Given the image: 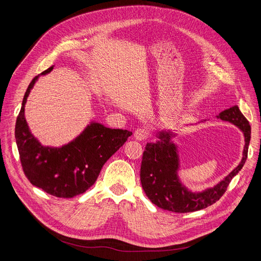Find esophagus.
Returning <instances> with one entry per match:
<instances>
[{
    "instance_id": "esophagus-1",
    "label": "esophagus",
    "mask_w": 261,
    "mask_h": 261,
    "mask_svg": "<svg viewBox=\"0 0 261 261\" xmlns=\"http://www.w3.org/2000/svg\"><path fill=\"white\" fill-rule=\"evenodd\" d=\"M147 136H148V130L145 127H140L138 129H136V132L134 134L135 139L138 140V141L146 139Z\"/></svg>"
}]
</instances>
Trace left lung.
Masks as SVG:
<instances>
[{
	"label": "left lung",
	"instance_id": "8db88e82",
	"mask_svg": "<svg viewBox=\"0 0 261 261\" xmlns=\"http://www.w3.org/2000/svg\"><path fill=\"white\" fill-rule=\"evenodd\" d=\"M216 118L231 123L242 132L244 146L239 165L214 187L192 191L186 187L179 177L178 145L173 141L177 134L171 129L158 132L157 141L147 142L145 145L140 169L142 188L153 204L173 213H192L213 205L224 194L232 177L245 164L251 140V126L237 105L222 111ZM203 121L206 120L201 122Z\"/></svg>",
	"mask_w": 261,
	"mask_h": 261
}]
</instances>
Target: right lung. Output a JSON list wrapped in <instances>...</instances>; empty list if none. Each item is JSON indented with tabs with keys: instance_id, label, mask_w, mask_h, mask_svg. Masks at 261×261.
Returning a JSON list of instances; mask_svg holds the SVG:
<instances>
[{
	"instance_id": "obj_1",
	"label": "right lung",
	"mask_w": 261,
	"mask_h": 261,
	"mask_svg": "<svg viewBox=\"0 0 261 261\" xmlns=\"http://www.w3.org/2000/svg\"><path fill=\"white\" fill-rule=\"evenodd\" d=\"M53 68L49 67L31 82L17 118L15 137L28 179L48 194L69 198L91 187L104 164L133 133L109 128L100 122L91 121L70 142L61 146L43 145L30 129L25 119V104L39 76L46 75Z\"/></svg>"
}]
</instances>
